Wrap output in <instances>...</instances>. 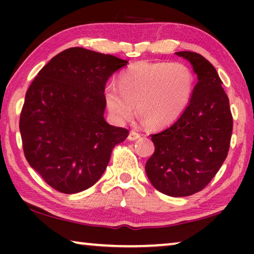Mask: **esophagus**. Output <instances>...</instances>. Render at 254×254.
I'll list each match as a JSON object with an SVG mask.
<instances>
[{"label":"esophagus","instance_id":"obj_1","mask_svg":"<svg viewBox=\"0 0 254 254\" xmlns=\"http://www.w3.org/2000/svg\"><path fill=\"white\" fill-rule=\"evenodd\" d=\"M140 137H141V134H138L134 130H131L129 135H128V140H129V141H135V140H137V138H140Z\"/></svg>","mask_w":254,"mask_h":254}]
</instances>
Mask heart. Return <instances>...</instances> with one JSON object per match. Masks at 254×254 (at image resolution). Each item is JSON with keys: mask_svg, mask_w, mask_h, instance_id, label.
<instances>
[{"mask_svg": "<svg viewBox=\"0 0 254 254\" xmlns=\"http://www.w3.org/2000/svg\"><path fill=\"white\" fill-rule=\"evenodd\" d=\"M195 77L179 62H137L121 72L118 86L106 85L104 98L114 120L124 124L135 113L151 128L175 123L190 105Z\"/></svg>", "mask_w": 254, "mask_h": 254, "instance_id": "heart-1", "label": "heart"}]
</instances>
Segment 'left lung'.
<instances>
[{"instance_id":"obj_1","label":"left lung","mask_w":254,"mask_h":254,"mask_svg":"<svg viewBox=\"0 0 254 254\" xmlns=\"http://www.w3.org/2000/svg\"><path fill=\"white\" fill-rule=\"evenodd\" d=\"M176 54L190 61L197 83L179 119L151 135L155 152L145 172L156 190L178 197L200 192L220 170L230 147L232 116L214 65L194 52Z\"/></svg>"}]
</instances>
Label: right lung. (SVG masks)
Wrapping results in <instances>:
<instances>
[{
	"label": "right lung",
	"instance_id": "add662e5",
	"mask_svg": "<svg viewBox=\"0 0 254 254\" xmlns=\"http://www.w3.org/2000/svg\"><path fill=\"white\" fill-rule=\"evenodd\" d=\"M128 64L110 54L68 48L31 83L19 119L26 161L51 187L74 194L98 182L126 128L104 119L105 84Z\"/></svg>",
	"mask_w": 254,
	"mask_h": 254
}]
</instances>
